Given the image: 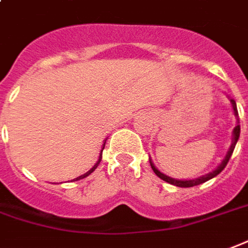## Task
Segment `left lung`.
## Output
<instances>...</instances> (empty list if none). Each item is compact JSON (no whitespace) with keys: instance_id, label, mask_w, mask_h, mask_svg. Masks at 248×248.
<instances>
[{"instance_id":"obj_1","label":"left lung","mask_w":248,"mask_h":248,"mask_svg":"<svg viewBox=\"0 0 248 248\" xmlns=\"http://www.w3.org/2000/svg\"><path fill=\"white\" fill-rule=\"evenodd\" d=\"M230 102H231V104H232L234 115L238 117V109H236L235 100H234V99H230ZM239 133H240V125L238 124V125L234 128V141H232V144H231L230 151L227 152V155H226L225 160L222 161V164H220V165L217 168L216 170H213L211 173H209V174H206V176H202V177H200V178H196V180H187V181H181V180H174V178H170V177L165 176V174L158 170L156 166L153 165V164H152V161H151L152 169H153V171L156 173V176L160 177L161 180H164V181L168 182V184H171V185L180 186V187H191V186H196V185H200V184H203V182L211 180L213 177L218 176L220 171L225 169L226 165H227V162H229V160L231 158V155H232V152H234V148H235V145H236V141H238V139H239Z\"/></svg>"}]
</instances>
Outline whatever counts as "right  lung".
<instances>
[{"mask_svg":"<svg viewBox=\"0 0 248 248\" xmlns=\"http://www.w3.org/2000/svg\"><path fill=\"white\" fill-rule=\"evenodd\" d=\"M104 145H106V144H104ZM104 145H103V149H104ZM102 152H103V151H102ZM102 152H100V156H99V160H97V162H96V164H95V165L92 166V169H90V170L87 171V173H84L83 176H79V177H77V178H74L72 181H79V180H82V178H84V177L90 176V174H91L92 171H93V170H95V169H96L97 165L100 164V161H102Z\"/></svg>","mask_w":248,"mask_h":248,"instance_id":"right-lung-1","label":"right lung"}]
</instances>
